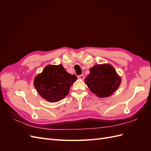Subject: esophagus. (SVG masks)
Returning a JSON list of instances; mask_svg holds the SVG:
<instances>
[{"label": "esophagus", "instance_id": "34e87169", "mask_svg": "<svg viewBox=\"0 0 151 151\" xmlns=\"http://www.w3.org/2000/svg\"><path fill=\"white\" fill-rule=\"evenodd\" d=\"M78 78H79V79H82V80H83V79H84V76L83 74H81V75H79V76H78Z\"/></svg>", "mask_w": 151, "mask_h": 151}]
</instances>
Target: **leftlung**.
Here are the masks:
<instances>
[{"instance_id":"left-lung-1","label":"left lung","mask_w":151,"mask_h":151,"mask_svg":"<svg viewBox=\"0 0 151 151\" xmlns=\"http://www.w3.org/2000/svg\"><path fill=\"white\" fill-rule=\"evenodd\" d=\"M87 86L99 98L108 97L119 87L121 78L111 65H96L86 78Z\"/></svg>"}]
</instances>
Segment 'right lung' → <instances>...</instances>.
Here are the masks:
<instances>
[{
    "instance_id": "obj_1",
    "label": "right lung",
    "mask_w": 151,
    "mask_h": 151,
    "mask_svg": "<svg viewBox=\"0 0 151 151\" xmlns=\"http://www.w3.org/2000/svg\"><path fill=\"white\" fill-rule=\"evenodd\" d=\"M77 79L62 65H49L35 77L34 84L38 94L49 102H57L65 98L70 86Z\"/></svg>"
}]
</instances>
